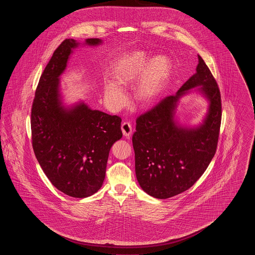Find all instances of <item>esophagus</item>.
<instances>
[{
  "label": "esophagus",
  "instance_id": "obj_1",
  "mask_svg": "<svg viewBox=\"0 0 255 255\" xmlns=\"http://www.w3.org/2000/svg\"><path fill=\"white\" fill-rule=\"evenodd\" d=\"M122 130L123 135L126 137L131 136V134L133 133V129H132V125L129 122H123L122 124Z\"/></svg>",
  "mask_w": 255,
  "mask_h": 255
}]
</instances>
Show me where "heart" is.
I'll list each match as a JSON object with an SVG mask.
<instances>
[{"label":"heart","mask_w":255,"mask_h":255,"mask_svg":"<svg viewBox=\"0 0 255 255\" xmlns=\"http://www.w3.org/2000/svg\"><path fill=\"white\" fill-rule=\"evenodd\" d=\"M171 61L165 55L151 58L143 50L129 53L115 69L117 83L107 82L104 86V99L110 109H122L126 103V96L121 86L128 87L142 76L135 87L134 97L137 101L149 103L160 92L169 77Z\"/></svg>","instance_id":"b5f03b06"}]
</instances>
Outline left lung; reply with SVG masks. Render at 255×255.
<instances>
[{
  "label": "left lung",
  "instance_id": "1",
  "mask_svg": "<svg viewBox=\"0 0 255 255\" xmlns=\"http://www.w3.org/2000/svg\"><path fill=\"white\" fill-rule=\"evenodd\" d=\"M197 73L175 96L160 100L136 119L133 133L134 167L137 182L147 194L167 199L190 188L214 157L222 120L221 94L217 82L198 55ZM199 90L210 101L204 123L185 128L173 120L176 102L190 88Z\"/></svg>",
  "mask_w": 255,
  "mask_h": 255
}]
</instances>
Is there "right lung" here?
<instances>
[{
  "label": "right lung",
  "mask_w": 255,
  "mask_h": 255,
  "mask_svg": "<svg viewBox=\"0 0 255 255\" xmlns=\"http://www.w3.org/2000/svg\"><path fill=\"white\" fill-rule=\"evenodd\" d=\"M100 43L86 40L90 46ZM78 45L66 39L54 50L37 86L30 125L34 154L50 182L68 196L86 198L102 186L110 149L122 138V119L84 103L62 105L59 76Z\"/></svg>",
  "instance_id": "right-lung-1"
}]
</instances>
